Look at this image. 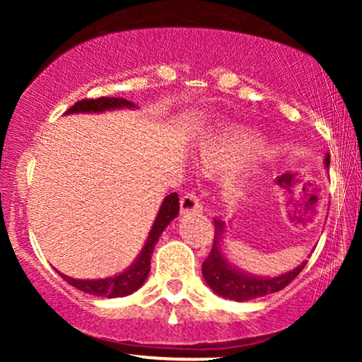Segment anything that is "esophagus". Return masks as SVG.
I'll use <instances>...</instances> for the list:
<instances>
[{
  "instance_id": "esophagus-1",
  "label": "esophagus",
  "mask_w": 362,
  "mask_h": 362,
  "mask_svg": "<svg viewBox=\"0 0 362 362\" xmlns=\"http://www.w3.org/2000/svg\"><path fill=\"white\" fill-rule=\"evenodd\" d=\"M180 209L184 214L189 213H202V204H201V197H199L195 192H189L182 197L180 201Z\"/></svg>"
}]
</instances>
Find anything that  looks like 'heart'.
Returning a JSON list of instances; mask_svg holds the SVG:
<instances>
[{
	"label": "heart",
	"mask_w": 362,
	"mask_h": 362,
	"mask_svg": "<svg viewBox=\"0 0 362 362\" xmlns=\"http://www.w3.org/2000/svg\"><path fill=\"white\" fill-rule=\"evenodd\" d=\"M260 151L262 144L247 131L223 129L201 148L199 161L209 172H226L240 168ZM245 190V182L240 178H231L226 184V195L233 201L242 199Z\"/></svg>",
	"instance_id": "1"
}]
</instances>
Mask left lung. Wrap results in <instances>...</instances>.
Segmentation results:
<instances>
[{
  "label": "left lung",
  "mask_w": 362,
  "mask_h": 362,
  "mask_svg": "<svg viewBox=\"0 0 362 362\" xmlns=\"http://www.w3.org/2000/svg\"><path fill=\"white\" fill-rule=\"evenodd\" d=\"M325 165H330V155L325 158ZM224 221L219 218H214V238L213 248H211L207 259L202 262V274L209 288L219 296L228 298L235 301H247L253 298L265 296V294L277 293L284 289L294 277L305 269L306 262H303L300 267L293 269L291 272L282 274L277 277H257L236 271L224 260L221 250H219V242H221L224 233Z\"/></svg>",
  "instance_id": "8db88e82"
}]
</instances>
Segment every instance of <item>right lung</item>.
Masks as SVG:
<instances>
[{"mask_svg":"<svg viewBox=\"0 0 362 362\" xmlns=\"http://www.w3.org/2000/svg\"><path fill=\"white\" fill-rule=\"evenodd\" d=\"M120 107H134V103L124 100V98H114V97H100V98H83V100L76 102L71 109L66 110V114H74V112H102L109 109H120ZM180 209V202H178V194L172 192L167 195L161 204L158 216L153 224L151 231L144 245L143 252L139 253L138 260L127 269L126 272L119 274L115 277H107V279H95V281H80L73 279V277L62 276L68 284L73 288L83 291V293L95 294V296H107V298H119L127 296V294L134 293L146 281L149 269H151V253L155 250V245L160 240V235L163 233L165 228L168 226L170 221L178 214Z\"/></svg>","mask_w":362,"mask_h":362,"instance_id":"1","label":"right lung"}]
</instances>
